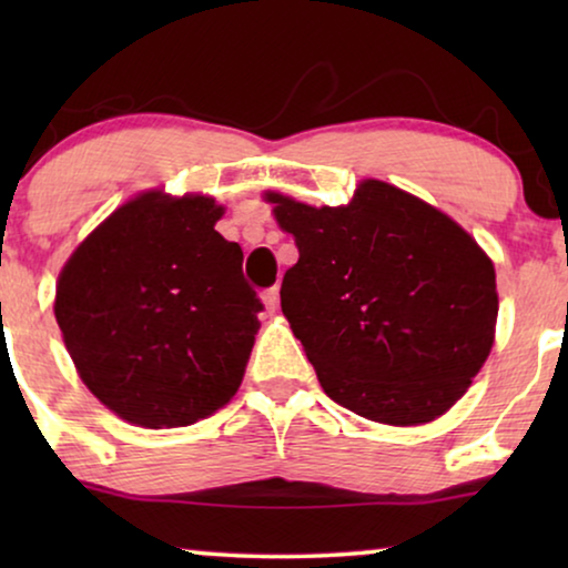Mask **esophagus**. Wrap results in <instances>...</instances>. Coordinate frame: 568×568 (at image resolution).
Segmentation results:
<instances>
[{
	"instance_id": "obj_1",
	"label": "esophagus",
	"mask_w": 568,
	"mask_h": 568,
	"mask_svg": "<svg viewBox=\"0 0 568 568\" xmlns=\"http://www.w3.org/2000/svg\"><path fill=\"white\" fill-rule=\"evenodd\" d=\"M261 300H263V305H266L268 313H276V310H278V286H271V290L263 292Z\"/></svg>"
}]
</instances>
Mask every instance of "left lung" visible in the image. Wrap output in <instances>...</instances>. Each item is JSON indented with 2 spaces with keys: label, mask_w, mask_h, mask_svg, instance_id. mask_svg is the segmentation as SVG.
<instances>
[{
  "label": "left lung",
  "mask_w": 568,
  "mask_h": 568,
  "mask_svg": "<svg viewBox=\"0 0 568 568\" xmlns=\"http://www.w3.org/2000/svg\"><path fill=\"white\" fill-rule=\"evenodd\" d=\"M300 261L282 313L325 395L369 422H434L463 398L494 346V263L439 209L383 181L346 206L266 193Z\"/></svg>",
  "instance_id": "8db88e82"
}]
</instances>
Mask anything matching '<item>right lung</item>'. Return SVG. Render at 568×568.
I'll list each match as a JSON object with an SVG mask.
<instances>
[{
	"label": "right lung",
	"instance_id": "add662e5",
	"mask_svg": "<svg viewBox=\"0 0 568 568\" xmlns=\"http://www.w3.org/2000/svg\"><path fill=\"white\" fill-rule=\"evenodd\" d=\"M209 196L142 193L61 268L53 315L82 383L123 422L173 429L212 416L243 383L258 294Z\"/></svg>",
	"mask_w": 568,
	"mask_h": 568
}]
</instances>
